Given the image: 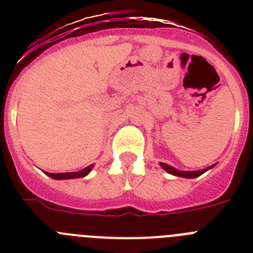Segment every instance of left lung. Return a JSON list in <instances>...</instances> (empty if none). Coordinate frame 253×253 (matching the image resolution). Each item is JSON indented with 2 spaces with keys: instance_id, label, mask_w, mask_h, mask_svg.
Listing matches in <instances>:
<instances>
[{
  "instance_id": "8db88e82",
  "label": "left lung",
  "mask_w": 253,
  "mask_h": 253,
  "mask_svg": "<svg viewBox=\"0 0 253 253\" xmlns=\"http://www.w3.org/2000/svg\"><path fill=\"white\" fill-rule=\"evenodd\" d=\"M161 166H162L163 169H166L167 172L172 173V175L180 176V177H187V178H194V177H196V176H200V175H202V173H204L205 171H208V169L213 167V166H211V167H209V169H200V171H178V169H176L175 167L169 166L167 163H161Z\"/></svg>"
}]
</instances>
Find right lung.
Returning <instances> with one entry per match:
<instances>
[{"label": "right lung", "instance_id": "1", "mask_svg": "<svg viewBox=\"0 0 253 253\" xmlns=\"http://www.w3.org/2000/svg\"><path fill=\"white\" fill-rule=\"evenodd\" d=\"M93 165H90L86 169H81V171L78 172H66V173H49V172H45L46 175L51 178H55V180H67V178H78V177H84L86 176L88 172L92 169Z\"/></svg>", "mask_w": 253, "mask_h": 253}]
</instances>
